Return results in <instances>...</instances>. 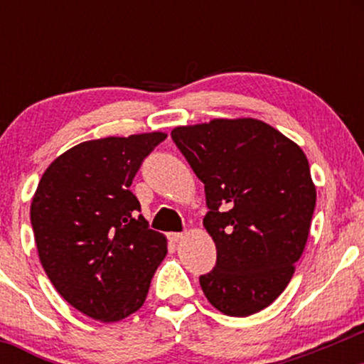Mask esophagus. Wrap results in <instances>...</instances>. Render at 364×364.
Masks as SVG:
<instances>
[{
    "instance_id": "esophagus-1",
    "label": "esophagus",
    "mask_w": 364,
    "mask_h": 364,
    "mask_svg": "<svg viewBox=\"0 0 364 364\" xmlns=\"http://www.w3.org/2000/svg\"><path fill=\"white\" fill-rule=\"evenodd\" d=\"M168 240H171V243H178L183 238V235L182 233H176V232H172V233H168Z\"/></svg>"
}]
</instances>
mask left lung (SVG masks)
<instances>
[{
  "label": "left lung",
  "mask_w": 364,
  "mask_h": 364,
  "mask_svg": "<svg viewBox=\"0 0 364 364\" xmlns=\"http://www.w3.org/2000/svg\"><path fill=\"white\" fill-rule=\"evenodd\" d=\"M205 186L203 227L217 263L200 277L207 300L248 316L277 300L305 250L316 203L300 146L252 117L213 119L171 132Z\"/></svg>",
  "instance_id": "8db88e82"
}]
</instances>
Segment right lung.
Wrapping results in <instances>:
<instances>
[{
    "label": "right lung",
    "instance_id": "add662e5",
    "mask_svg": "<svg viewBox=\"0 0 364 364\" xmlns=\"http://www.w3.org/2000/svg\"><path fill=\"white\" fill-rule=\"evenodd\" d=\"M167 134L94 139L54 159L31 202L41 265L69 305L112 323L146 301L167 238L149 228L129 191L144 159Z\"/></svg>",
    "mask_w": 364,
    "mask_h": 364
}]
</instances>
